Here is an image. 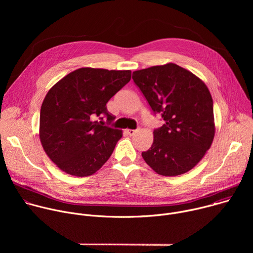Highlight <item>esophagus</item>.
Wrapping results in <instances>:
<instances>
[{"mask_svg":"<svg viewBox=\"0 0 253 253\" xmlns=\"http://www.w3.org/2000/svg\"><path fill=\"white\" fill-rule=\"evenodd\" d=\"M136 132H137V130H133V129H128V130H127V133H128V135H130V136H133Z\"/></svg>","mask_w":253,"mask_h":253,"instance_id":"esophagus-1","label":"esophagus"}]
</instances>
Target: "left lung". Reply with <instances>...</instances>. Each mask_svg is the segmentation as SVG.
Masks as SVG:
<instances>
[{"label": "left lung", "instance_id": "1", "mask_svg": "<svg viewBox=\"0 0 253 253\" xmlns=\"http://www.w3.org/2000/svg\"><path fill=\"white\" fill-rule=\"evenodd\" d=\"M132 79L164 124L153 131L151 147L142 152L159 175L191 170L210 148L214 134L213 101L204 82L173 63L134 71Z\"/></svg>", "mask_w": 253, "mask_h": 253}]
</instances>
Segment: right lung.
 <instances>
[{"mask_svg":"<svg viewBox=\"0 0 253 253\" xmlns=\"http://www.w3.org/2000/svg\"><path fill=\"white\" fill-rule=\"evenodd\" d=\"M131 79L130 70L80 68L47 93L40 112V141L49 158L67 174L85 177L110 158L122 130L96 117H114L106 104ZM103 119V118H100Z\"/></svg>","mask_w":253,"mask_h":253,"instance_id":"right-lung-1","label":"right lung"}]
</instances>
